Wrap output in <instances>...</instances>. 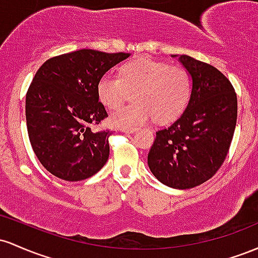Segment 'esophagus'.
<instances>
[{"label": "esophagus", "instance_id": "1", "mask_svg": "<svg viewBox=\"0 0 258 258\" xmlns=\"http://www.w3.org/2000/svg\"><path fill=\"white\" fill-rule=\"evenodd\" d=\"M121 132L128 133V134H132V133H135L138 130V128H121Z\"/></svg>", "mask_w": 258, "mask_h": 258}]
</instances>
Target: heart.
<instances>
[{
    "instance_id": "obj_1",
    "label": "heart",
    "mask_w": 258,
    "mask_h": 258,
    "mask_svg": "<svg viewBox=\"0 0 258 258\" xmlns=\"http://www.w3.org/2000/svg\"><path fill=\"white\" fill-rule=\"evenodd\" d=\"M129 91H135V102L112 113L114 126L133 128L152 117L166 123L179 117L186 107L191 77L183 67L140 58L121 67L120 77L108 72L97 82L98 100L109 109L119 107Z\"/></svg>"
}]
</instances>
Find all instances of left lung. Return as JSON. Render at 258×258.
Returning <instances> with one entry per match:
<instances>
[{"label": "left lung", "mask_w": 258, "mask_h": 258, "mask_svg": "<svg viewBox=\"0 0 258 258\" xmlns=\"http://www.w3.org/2000/svg\"><path fill=\"white\" fill-rule=\"evenodd\" d=\"M179 62L191 77L190 100L172 125L156 133L147 163L162 184L184 190L207 181L221 168L233 140L238 100L213 66L186 54Z\"/></svg>", "instance_id": "obj_1"}]
</instances>
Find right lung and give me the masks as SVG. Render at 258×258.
<instances>
[{
	"instance_id": "1",
	"label": "right lung",
	"mask_w": 258,
	"mask_h": 258,
	"mask_svg": "<svg viewBox=\"0 0 258 258\" xmlns=\"http://www.w3.org/2000/svg\"><path fill=\"white\" fill-rule=\"evenodd\" d=\"M129 56L84 48L52 57L36 72L25 98L27 128L36 157L51 174L79 181L106 164L112 132L91 129L108 117L97 82Z\"/></svg>"
}]
</instances>
